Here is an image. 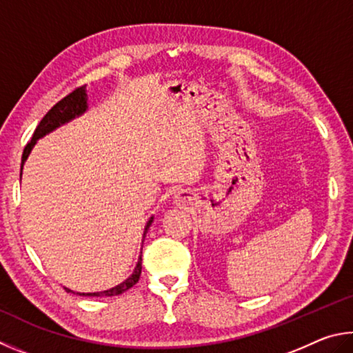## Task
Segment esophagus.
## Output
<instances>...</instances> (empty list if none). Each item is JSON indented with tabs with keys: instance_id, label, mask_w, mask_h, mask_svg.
<instances>
[{
	"instance_id": "34e87169",
	"label": "esophagus",
	"mask_w": 353,
	"mask_h": 353,
	"mask_svg": "<svg viewBox=\"0 0 353 353\" xmlns=\"http://www.w3.org/2000/svg\"><path fill=\"white\" fill-rule=\"evenodd\" d=\"M175 199H176L178 203H184V200H186V195H184V194L181 192V194H178V195L175 196Z\"/></svg>"
}]
</instances>
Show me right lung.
I'll use <instances>...</instances> for the list:
<instances>
[{"mask_svg": "<svg viewBox=\"0 0 353 353\" xmlns=\"http://www.w3.org/2000/svg\"><path fill=\"white\" fill-rule=\"evenodd\" d=\"M88 108V105H86V90L85 86H79L74 91H71L70 94L65 96L61 101H59L57 103L54 105V107L48 111L45 114V117L40 121L39 125H37L35 132L32 134V139H30L26 147H24L23 150V158H21V170H23V164L24 161L28 159L30 150H32V147L35 145L37 139L43 138V136L48 134L49 132H52L57 127H60L61 123H65L68 121L74 119L76 116H80L83 113V111ZM153 221V217L148 219L147 225L144 228V236H142V242H144V237L148 231V228H150ZM141 270H142V259L139 257L138 263H136V267L133 270V274L128 277V279L123 281L119 285H116L114 288H110V290H105V292H97V293H77L79 296H117V294H122L123 292H127V290L132 288L136 282L139 281V276H141ZM68 293H74L72 290H68L65 288Z\"/></svg>", "mask_w": 353, "mask_h": 353, "instance_id": "obj_1", "label": "right lung"}]
</instances>
